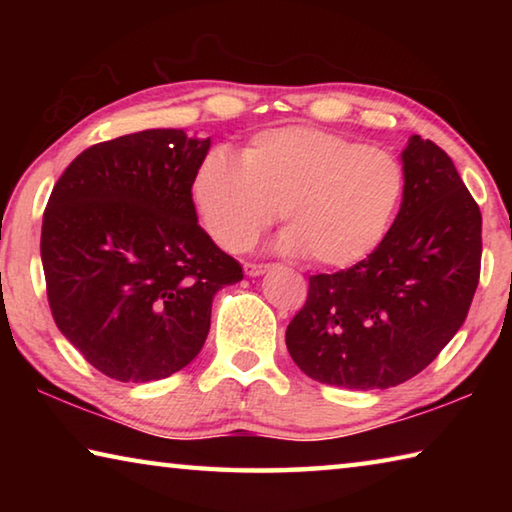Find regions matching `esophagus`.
Wrapping results in <instances>:
<instances>
[{
	"label": "esophagus",
	"instance_id": "1",
	"mask_svg": "<svg viewBox=\"0 0 512 512\" xmlns=\"http://www.w3.org/2000/svg\"><path fill=\"white\" fill-rule=\"evenodd\" d=\"M268 268H271V264H246V273H248V275H253V277H257V275L266 273Z\"/></svg>",
	"mask_w": 512,
	"mask_h": 512
}]
</instances>
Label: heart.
<instances>
[{
	"label": "heart",
	"instance_id": "heart-1",
	"mask_svg": "<svg viewBox=\"0 0 512 512\" xmlns=\"http://www.w3.org/2000/svg\"><path fill=\"white\" fill-rule=\"evenodd\" d=\"M404 192L406 169L395 153L311 126L257 135L241 162L214 151L192 183L196 212L221 248H250L280 210V248L327 268L366 259Z\"/></svg>",
	"mask_w": 512,
	"mask_h": 512
}]
</instances>
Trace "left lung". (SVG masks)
Segmentation results:
<instances>
[{
    "instance_id": "1",
    "label": "left lung",
    "mask_w": 512,
    "mask_h": 512,
    "mask_svg": "<svg viewBox=\"0 0 512 512\" xmlns=\"http://www.w3.org/2000/svg\"><path fill=\"white\" fill-rule=\"evenodd\" d=\"M391 230L350 268L309 277L287 348L307 377L375 391L422 372L454 339L481 275V210L449 155L413 135Z\"/></svg>"
}]
</instances>
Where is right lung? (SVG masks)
Segmentation results:
<instances>
[{"label":"right lung","mask_w":512,"mask_h":512,"mask_svg":"<svg viewBox=\"0 0 512 512\" xmlns=\"http://www.w3.org/2000/svg\"><path fill=\"white\" fill-rule=\"evenodd\" d=\"M210 151L176 128L85 149L42 216L51 316L90 366L117 381L183 370L210 332L216 291L244 277L198 225L192 183Z\"/></svg>","instance_id":"add662e5"}]
</instances>
